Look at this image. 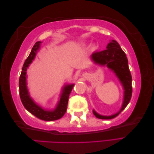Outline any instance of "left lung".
I'll use <instances>...</instances> for the list:
<instances>
[{"label": "left lung", "instance_id": "8db88e82", "mask_svg": "<svg viewBox=\"0 0 154 154\" xmlns=\"http://www.w3.org/2000/svg\"><path fill=\"white\" fill-rule=\"evenodd\" d=\"M91 59L95 63L101 66H106L107 67L111 69L119 78L124 88L123 103L122 109L118 112L110 116H105L100 115L93 110V114L97 118L101 119H113L125 109L132 97V76L129 70L127 56L117 42L112 40L107 45L106 49L93 53L91 55Z\"/></svg>", "mask_w": 154, "mask_h": 154}]
</instances>
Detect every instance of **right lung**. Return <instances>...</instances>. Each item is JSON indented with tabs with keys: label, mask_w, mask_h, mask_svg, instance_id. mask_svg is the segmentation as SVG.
Returning a JSON list of instances; mask_svg holds the SVG:
<instances>
[{
	"label": "right lung",
	"mask_w": 154,
	"mask_h": 154,
	"mask_svg": "<svg viewBox=\"0 0 154 154\" xmlns=\"http://www.w3.org/2000/svg\"><path fill=\"white\" fill-rule=\"evenodd\" d=\"M40 42H36L28 57L23 65L20 76L19 78V92L20 100L23 105L24 106L27 110L33 114L36 118L44 121H54L63 117L67 110L68 100L70 93H71L74 84L67 85L63 88L62 93L60 97L57 106L53 110H46L42 108L41 106L36 104L29 94L27 88L26 83V71L29 64L34 60L37 51L40 48Z\"/></svg>",
	"instance_id": "add662e5"
}]
</instances>
